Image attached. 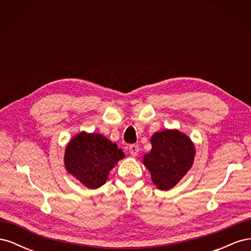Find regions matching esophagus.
Returning a JSON list of instances; mask_svg holds the SVG:
<instances>
[{
	"label": "esophagus",
	"mask_w": 251,
	"mask_h": 251,
	"mask_svg": "<svg viewBox=\"0 0 251 251\" xmlns=\"http://www.w3.org/2000/svg\"><path fill=\"white\" fill-rule=\"evenodd\" d=\"M128 151H130V154L132 156H137L139 151V147L136 146V144H131V146L128 147Z\"/></svg>",
	"instance_id": "obj_1"
}]
</instances>
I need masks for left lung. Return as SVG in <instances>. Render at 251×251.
<instances>
[{"mask_svg": "<svg viewBox=\"0 0 251 251\" xmlns=\"http://www.w3.org/2000/svg\"><path fill=\"white\" fill-rule=\"evenodd\" d=\"M151 150L144 155L143 164L150 171L151 181L161 191L176 185L192 168L194 143L177 130H165L151 136Z\"/></svg>", "mask_w": 251, "mask_h": 251, "instance_id": "left-lung-1", "label": "left lung"}]
</instances>
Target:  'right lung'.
<instances>
[{"mask_svg": "<svg viewBox=\"0 0 251 251\" xmlns=\"http://www.w3.org/2000/svg\"><path fill=\"white\" fill-rule=\"evenodd\" d=\"M125 157L123 151L100 134L82 132L75 136L65 151V166L88 188L100 187L109 172Z\"/></svg>", "mask_w": 251, "mask_h": 251, "instance_id": "1", "label": "right lung"}]
</instances>
